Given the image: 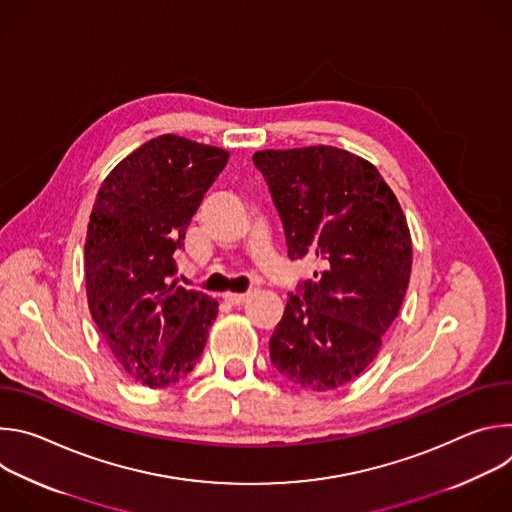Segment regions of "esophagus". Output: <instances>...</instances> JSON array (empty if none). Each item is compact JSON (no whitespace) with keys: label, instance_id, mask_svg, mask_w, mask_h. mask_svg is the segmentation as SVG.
Returning a JSON list of instances; mask_svg holds the SVG:
<instances>
[{"label":"esophagus","instance_id":"1","mask_svg":"<svg viewBox=\"0 0 512 512\" xmlns=\"http://www.w3.org/2000/svg\"><path fill=\"white\" fill-rule=\"evenodd\" d=\"M223 300L231 306H243L249 300V296L247 294H225Z\"/></svg>","mask_w":512,"mask_h":512}]
</instances>
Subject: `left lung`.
I'll use <instances>...</instances> for the list:
<instances>
[{"instance_id": "1", "label": "left lung", "mask_w": 512, "mask_h": 512, "mask_svg": "<svg viewBox=\"0 0 512 512\" xmlns=\"http://www.w3.org/2000/svg\"><path fill=\"white\" fill-rule=\"evenodd\" d=\"M281 218L287 257L320 271L291 291L269 338L279 375L332 391L375 360L399 314L411 275L405 214L379 170L330 145L257 152Z\"/></svg>"}]
</instances>
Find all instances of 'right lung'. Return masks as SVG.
Returning a JSON list of instances; mask_svg holds the SVG:
<instances>
[{
	"label": "right lung",
	"mask_w": 512,
	"mask_h": 512,
	"mask_svg": "<svg viewBox=\"0 0 512 512\" xmlns=\"http://www.w3.org/2000/svg\"><path fill=\"white\" fill-rule=\"evenodd\" d=\"M229 152L160 135L103 182L87 231L91 316L121 369L152 389L200 360L218 304L174 281V253Z\"/></svg>",
	"instance_id": "obj_1"
}]
</instances>
